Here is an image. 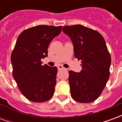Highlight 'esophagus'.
Listing matches in <instances>:
<instances>
[{"instance_id":"1","label":"esophagus","mask_w":122,"mask_h":122,"mask_svg":"<svg viewBox=\"0 0 122 122\" xmlns=\"http://www.w3.org/2000/svg\"><path fill=\"white\" fill-rule=\"evenodd\" d=\"M57 69H58V70H61V69H63L64 67L62 65H58L57 66Z\"/></svg>"}]
</instances>
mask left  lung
Returning a JSON list of instances; mask_svg holds the SVG:
<instances>
[{
	"label": "left lung",
	"instance_id": "8db88e82",
	"mask_svg": "<svg viewBox=\"0 0 122 122\" xmlns=\"http://www.w3.org/2000/svg\"><path fill=\"white\" fill-rule=\"evenodd\" d=\"M63 31L71 38L74 57L82 63L80 72L69 71L72 97L77 102H93L110 76L111 57L105 39L98 31L81 25L65 26Z\"/></svg>",
	"mask_w": 122,
	"mask_h": 122
}]
</instances>
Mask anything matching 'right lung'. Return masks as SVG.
<instances>
[{"label": "right lung", "instance_id": "right-lung-1", "mask_svg": "<svg viewBox=\"0 0 122 122\" xmlns=\"http://www.w3.org/2000/svg\"><path fill=\"white\" fill-rule=\"evenodd\" d=\"M62 26L38 25L23 31L17 38L11 55L12 75L17 87L28 100L42 102L53 95L57 68L42 65L48 48L58 36Z\"/></svg>", "mask_w": 122, "mask_h": 122}]
</instances>
